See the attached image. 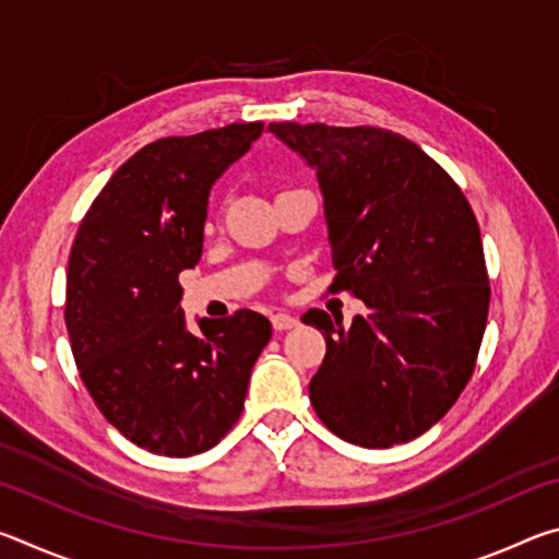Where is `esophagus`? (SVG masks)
<instances>
[{
	"label": "esophagus",
	"instance_id": "1",
	"mask_svg": "<svg viewBox=\"0 0 559 559\" xmlns=\"http://www.w3.org/2000/svg\"><path fill=\"white\" fill-rule=\"evenodd\" d=\"M271 323H273V330H278V333H283V330L296 328L298 320L293 318V316H288V313H276V316L271 318Z\"/></svg>",
	"mask_w": 559,
	"mask_h": 559
}]
</instances>
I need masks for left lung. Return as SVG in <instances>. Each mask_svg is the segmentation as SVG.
Returning <instances> with one entry per match:
<instances>
[{
    "label": "left lung",
    "mask_w": 559,
    "mask_h": 559,
    "mask_svg": "<svg viewBox=\"0 0 559 559\" xmlns=\"http://www.w3.org/2000/svg\"><path fill=\"white\" fill-rule=\"evenodd\" d=\"M269 130L316 169L333 290L367 306L349 328L318 308L302 316L328 343L310 404L357 447L412 441L451 409L476 367L490 300L476 216L459 185L400 132L323 122Z\"/></svg>",
    "instance_id": "obj_1"
}]
</instances>
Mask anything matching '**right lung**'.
<instances>
[{"label":"right lung","mask_w":559,"mask_h":559,"mask_svg":"<svg viewBox=\"0 0 559 559\" xmlns=\"http://www.w3.org/2000/svg\"><path fill=\"white\" fill-rule=\"evenodd\" d=\"M261 132L231 122L155 140L116 169L75 234L63 310L75 367L112 427L159 456L219 443L271 340L253 310L197 318L192 333L177 281L200 263L214 182Z\"/></svg>","instance_id":"right-lung-1"}]
</instances>
